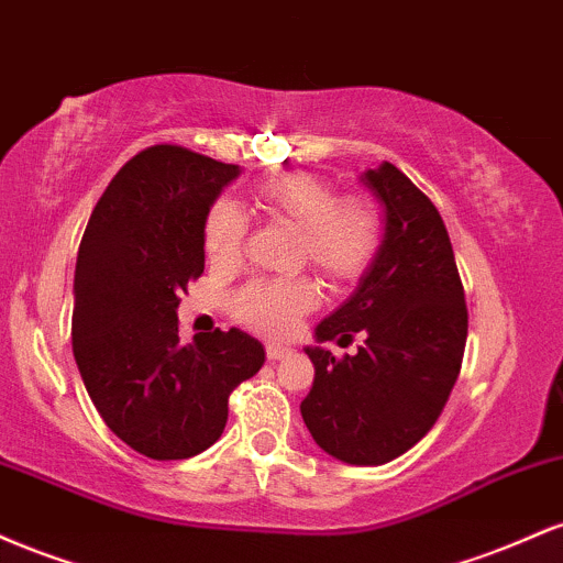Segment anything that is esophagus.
<instances>
[{
    "instance_id": "1",
    "label": "esophagus",
    "mask_w": 563,
    "mask_h": 563,
    "mask_svg": "<svg viewBox=\"0 0 563 563\" xmlns=\"http://www.w3.org/2000/svg\"><path fill=\"white\" fill-rule=\"evenodd\" d=\"M290 357V349L288 346H280V344H269L267 346V360L269 363H280V360Z\"/></svg>"
}]
</instances>
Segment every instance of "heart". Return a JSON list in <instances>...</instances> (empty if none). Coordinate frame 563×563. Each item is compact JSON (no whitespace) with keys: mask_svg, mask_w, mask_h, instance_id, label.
<instances>
[{"mask_svg":"<svg viewBox=\"0 0 563 563\" xmlns=\"http://www.w3.org/2000/svg\"><path fill=\"white\" fill-rule=\"evenodd\" d=\"M256 209L273 222L296 230L299 264H309L331 286H352L376 262L380 219L363 196H339L312 172L277 174L256 187ZM245 219L235 206L217 203L206 214L203 249L219 267L241 260ZM318 307L309 280H254L232 296L230 312L241 325L264 335H288L303 314Z\"/></svg>","mask_w":563,"mask_h":563,"instance_id":"heart-1","label":"heart"}]
</instances>
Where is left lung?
I'll use <instances>...</instances> for the list:
<instances>
[{
    "label": "left lung",
    "mask_w": 563,
    "mask_h": 563,
    "mask_svg": "<svg viewBox=\"0 0 563 563\" xmlns=\"http://www.w3.org/2000/svg\"><path fill=\"white\" fill-rule=\"evenodd\" d=\"M363 183L384 203L376 262L344 307L318 325V341L352 344L335 360L307 349L314 384L301 402L309 434L328 455L380 466L429 434L461 373L468 309L455 254L437 206L397 166Z\"/></svg>",
    "instance_id": "8db88e82"
}]
</instances>
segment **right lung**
<instances>
[{
  "label": "right lung",
  "instance_id": "add662e5",
  "mask_svg": "<svg viewBox=\"0 0 563 563\" xmlns=\"http://www.w3.org/2000/svg\"><path fill=\"white\" fill-rule=\"evenodd\" d=\"M238 172L179 145L145 147L111 179L84 230L76 365L108 429L153 461L211 448L232 389L264 365V346L238 328L179 341V294L203 275L206 214Z\"/></svg>",
  "mask_w": 563,
  "mask_h": 563
}]
</instances>
